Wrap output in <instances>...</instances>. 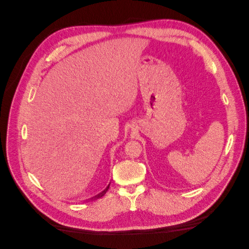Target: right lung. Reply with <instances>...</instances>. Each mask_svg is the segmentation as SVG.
Instances as JSON below:
<instances>
[{"mask_svg": "<svg viewBox=\"0 0 249 249\" xmlns=\"http://www.w3.org/2000/svg\"><path fill=\"white\" fill-rule=\"evenodd\" d=\"M109 186H110V185H108V187H107V188H106V189H105V190H104V191H103L102 193H100L99 195H96V196H94V198H99V197H102V196H103V195H104L105 193H106V192H107V190L109 189Z\"/></svg>", "mask_w": 249, "mask_h": 249, "instance_id": "1", "label": "right lung"}]
</instances>
